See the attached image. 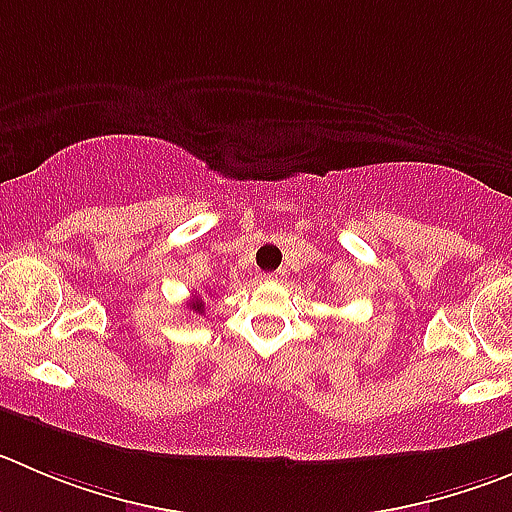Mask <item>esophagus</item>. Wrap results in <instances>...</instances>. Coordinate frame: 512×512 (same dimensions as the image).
Segmentation results:
<instances>
[{
    "label": "esophagus",
    "mask_w": 512,
    "mask_h": 512,
    "mask_svg": "<svg viewBox=\"0 0 512 512\" xmlns=\"http://www.w3.org/2000/svg\"><path fill=\"white\" fill-rule=\"evenodd\" d=\"M285 278H288V272H285V270H275V272H270V275H267V280H272V283H283Z\"/></svg>",
    "instance_id": "obj_1"
}]
</instances>
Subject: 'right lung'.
I'll list each match as a JSON object with an SVG mask.
<instances>
[{"instance_id": "1", "label": "right lung", "mask_w": 512, "mask_h": 512, "mask_svg": "<svg viewBox=\"0 0 512 512\" xmlns=\"http://www.w3.org/2000/svg\"><path fill=\"white\" fill-rule=\"evenodd\" d=\"M189 308H191V310H197V313H204V303H202V298H194V300H191Z\"/></svg>"}]
</instances>
